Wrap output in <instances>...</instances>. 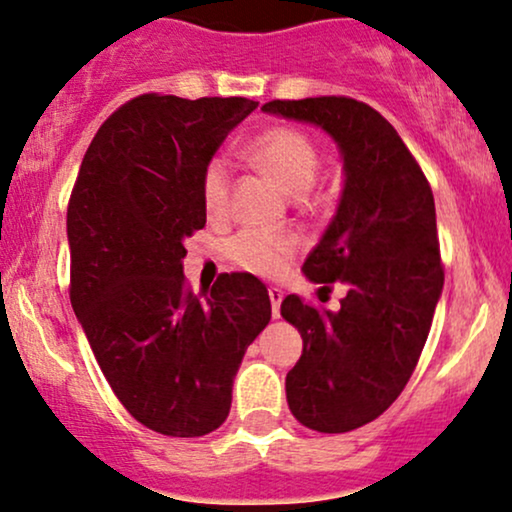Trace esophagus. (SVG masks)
I'll list each match as a JSON object with an SVG mask.
<instances>
[{"mask_svg": "<svg viewBox=\"0 0 512 512\" xmlns=\"http://www.w3.org/2000/svg\"><path fill=\"white\" fill-rule=\"evenodd\" d=\"M269 300H272V315H274V319L281 317V300H283L281 288H269Z\"/></svg>", "mask_w": 512, "mask_h": 512, "instance_id": "obj_1", "label": "esophagus"}]
</instances>
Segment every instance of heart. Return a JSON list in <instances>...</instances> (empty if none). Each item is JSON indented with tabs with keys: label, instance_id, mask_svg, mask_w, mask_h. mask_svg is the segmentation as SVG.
Masks as SVG:
<instances>
[{
	"label": "heart",
	"instance_id": "1",
	"mask_svg": "<svg viewBox=\"0 0 512 512\" xmlns=\"http://www.w3.org/2000/svg\"><path fill=\"white\" fill-rule=\"evenodd\" d=\"M250 159L269 171L288 193L303 195L317 181L322 157L310 135L293 126H274L250 143ZM202 205L214 219L226 217L231 197V164L224 157H212L202 171ZM298 250L291 236L260 229H243L226 243V255L243 272L274 279Z\"/></svg>",
	"mask_w": 512,
	"mask_h": 512
}]
</instances>
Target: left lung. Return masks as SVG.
<instances>
[{
    "mask_svg": "<svg viewBox=\"0 0 512 512\" xmlns=\"http://www.w3.org/2000/svg\"><path fill=\"white\" fill-rule=\"evenodd\" d=\"M264 112L307 121L336 140L346 186L329 229L307 255L310 281H341V310L286 295L281 315L303 336L286 374L293 417L343 434L377 420L415 372L443 288L434 195L396 128L365 102L329 95L272 100Z\"/></svg>",
    "mask_w": 512,
    "mask_h": 512,
    "instance_id": "left-lung-1",
    "label": "left lung"
}]
</instances>
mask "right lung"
I'll return each mask as SVG.
<instances>
[{
    "label": "right lung",
    "instance_id": "1",
    "mask_svg": "<svg viewBox=\"0 0 512 512\" xmlns=\"http://www.w3.org/2000/svg\"><path fill=\"white\" fill-rule=\"evenodd\" d=\"M257 102L147 92L102 123L66 209L71 305L116 398L164 436H205L231 410L245 350L272 319L267 286L221 274L195 295L183 240L202 229V171Z\"/></svg>",
    "mask_w": 512,
    "mask_h": 512
}]
</instances>
